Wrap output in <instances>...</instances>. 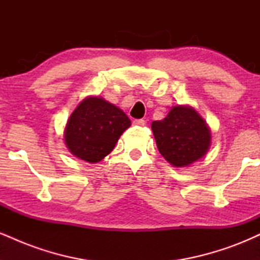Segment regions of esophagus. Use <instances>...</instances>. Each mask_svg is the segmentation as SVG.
Segmentation results:
<instances>
[{
    "mask_svg": "<svg viewBox=\"0 0 260 260\" xmlns=\"http://www.w3.org/2000/svg\"><path fill=\"white\" fill-rule=\"evenodd\" d=\"M133 124H134V126L142 127V126H144V124H145V121L144 120H134Z\"/></svg>",
    "mask_w": 260,
    "mask_h": 260,
    "instance_id": "obj_1",
    "label": "esophagus"
}]
</instances>
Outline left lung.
<instances>
[{
    "mask_svg": "<svg viewBox=\"0 0 260 260\" xmlns=\"http://www.w3.org/2000/svg\"><path fill=\"white\" fill-rule=\"evenodd\" d=\"M160 154L175 168H186L209 150L211 133L193 107L174 106L164 120L151 123Z\"/></svg>",
    "mask_w": 260,
    "mask_h": 260,
    "instance_id": "left-lung-1",
    "label": "left lung"
}]
</instances>
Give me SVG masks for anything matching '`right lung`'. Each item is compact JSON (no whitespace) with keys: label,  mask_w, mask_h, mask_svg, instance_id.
I'll list each match as a JSON object with an SVG mask.
<instances>
[{"label":"right lung","mask_w":260,"mask_h":260,"mask_svg":"<svg viewBox=\"0 0 260 260\" xmlns=\"http://www.w3.org/2000/svg\"><path fill=\"white\" fill-rule=\"evenodd\" d=\"M131 126L128 116L99 96L85 98L68 118L64 143L68 150L86 162H99L115 148Z\"/></svg>","instance_id":"right-lung-1"}]
</instances>
